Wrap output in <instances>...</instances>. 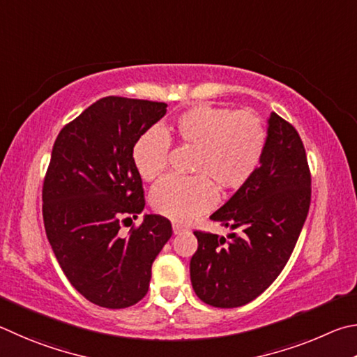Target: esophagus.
I'll use <instances>...</instances> for the list:
<instances>
[{"instance_id": "esophagus-1", "label": "esophagus", "mask_w": 357, "mask_h": 357, "mask_svg": "<svg viewBox=\"0 0 357 357\" xmlns=\"http://www.w3.org/2000/svg\"><path fill=\"white\" fill-rule=\"evenodd\" d=\"M172 230H174V234H175V235H178V234H182V232H183L185 227H183V226H180V224H172Z\"/></svg>"}]
</instances>
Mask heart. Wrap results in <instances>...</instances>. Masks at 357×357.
I'll use <instances>...</instances> for the list:
<instances>
[{
  "label": "heart",
  "mask_w": 357,
  "mask_h": 357,
  "mask_svg": "<svg viewBox=\"0 0 357 357\" xmlns=\"http://www.w3.org/2000/svg\"><path fill=\"white\" fill-rule=\"evenodd\" d=\"M169 137L195 147V177H167L152 191V207L175 222H190L213 207L216 191L240 190L264 161L268 133L252 111H234L211 105L185 109L169 123L166 133L149 130L133 147V162L146 182H155L167 167Z\"/></svg>",
  "instance_id": "1"
}]
</instances>
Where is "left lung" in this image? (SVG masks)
<instances>
[{
  "label": "left lung",
  "instance_id": "obj_1",
  "mask_svg": "<svg viewBox=\"0 0 357 357\" xmlns=\"http://www.w3.org/2000/svg\"><path fill=\"white\" fill-rule=\"evenodd\" d=\"M310 207V171L304 144L276 112L268 119L264 161L210 220L240 230L224 236L199 232L190 274L196 295L232 309L261 295L284 270Z\"/></svg>",
  "mask_w": 357,
  "mask_h": 357
}]
</instances>
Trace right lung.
I'll use <instances>...</instances> for the list:
<instances>
[{
	"label": "right lung",
	"mask_w": 357,
	"mask_h": 357,
	"mask_svg": "<svg viewBox=\"0 0 357 357\" xmlns=\"http://www.w3.org/2000/svg\"><path fill=\"white\" fill-rule=\"evenodd\" d=\"M166 103L105 97L56 137L42 190L47 238L70 284L87 301L123 309L146 296L152 264L171 221L146 215L127 236L122 222L144 210L133 147L166 114Z\"/></svg>",
	"instance_id": "add662e5"
}]
</instances>
